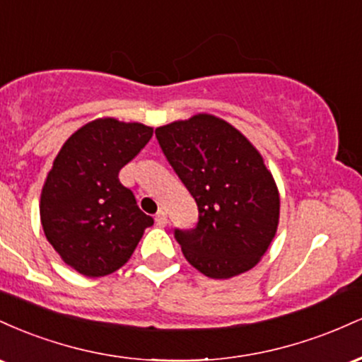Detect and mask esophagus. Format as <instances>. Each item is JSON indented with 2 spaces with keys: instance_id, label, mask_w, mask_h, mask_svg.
<instances>
[{
  "instance_id": "34e87169",
  "label": "esophagus",
  "mask_w": 362,
  "mask_h": 362,
  "mask_svg": "<svg viewBox=\"0 0 362 362\" xmlns=\"http://www.w3.org/2000/svg\"><path fill=\"white\" fill-rule=\"evenodd\" d=\"M155 221H156V224L160 228H163V226H167V223H168V218H167V213H165V211H158L156 213V216H155Z\"/></svg>"
}]
</instances>
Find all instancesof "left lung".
Returning a JSON list of instances; mask_svg holds the SVG:
<instances>
[{"label": "left lung", "mask_w": 362, "mask_h": 362, "mask_svg": "<svg viewBox=\"0 0 362 362\" xmlns=\"http://www.w3.org/2000/svg\"><path fill=\"white\" fill-rule=\"evenodd\" d=\"M155 134L197 204V224L173 233L185 259L213 279L250 271L279 223V192L260 153L209 114L161 126Z\"/></svg>", "instance_id": "8db88e82"}]
</instances>
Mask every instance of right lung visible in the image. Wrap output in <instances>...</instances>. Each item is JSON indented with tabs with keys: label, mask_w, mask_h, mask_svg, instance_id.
<instances>
[{
	"label": "right lung",
	"mask_w": 362,
	"mask_h": 362,
	"mask_svg": "<svg viewBox=\"0 0 362 362\" xmlns=\"http://www.w3.org/2000/svg\"><path fill=\"white\" fill-rule=\"evenodd\" d=\"M138 122L97 119L64 143L40 195L45 238L86 277L115 272L131 259L153 218L138 207L119 172L151 139Z\"/></svg>",
	"instance_id": "add662e5"
}]
</instances>
